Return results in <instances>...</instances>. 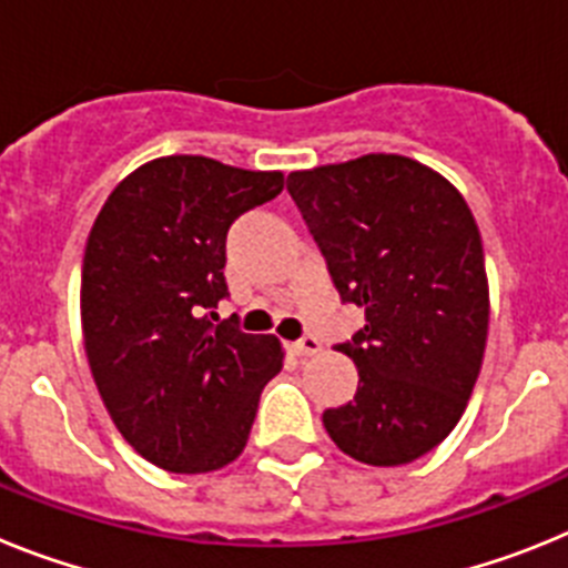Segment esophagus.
<instances>
[{
  "label": "esophagus",
  "mask_w": 568,
  "mask_h": 568,
  "mask_svg": "<svg viewBox=\"0 0 568 568\" xmlns=\"http://www.w3.org/2000/svg\"><path fill=\"white\" fill-rule=\"evenodd\" d=\"M290 349H293L298 358H310V355H318L321 353V341L315 338V335H304L301 341H295V344H290Z\"/></svg>",
  "instance_id": "obj_1"
}]
</instances>
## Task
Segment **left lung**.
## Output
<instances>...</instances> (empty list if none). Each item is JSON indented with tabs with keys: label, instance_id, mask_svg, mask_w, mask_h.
Returning <instances> with one entry per match:
<instances>
[{
	"label": "left lung",
	"instance_id": "1",
	"mask_svg": "<svg viewBox=\"0 0 568 568\" xmlns=\"http://www.w3.org/2000/svg\"><path fill=\"white\" fill-rule=\"evenodd\" d=\"M341 298L366 324L338 349L358 366L355 400L327 409L341 453L413 464L453 433L484 364L489 281L464 195L433 168L366 153L287 175Z\"/></svg>",
	"mask_w": 568,
	"mask_h": 568
}]
</instances>
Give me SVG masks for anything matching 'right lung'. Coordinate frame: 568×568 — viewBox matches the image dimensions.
<instances>
[{"instance_id":"right-lung-1","label":"right lung","mask_w":568,"mask_h":568,"mask_svg":"<svg viewBox=\"0 0 568 568\" xmlns=\"http://www.w3.org/2000/svg\"><path fill=\"white\" fill-rule=\"evenodd\" d=\"M281 187V170L162 155L124 175L90 227L82 264L90 373L115 429L159 469L202 475L233 464L261 389L284 366L275 335L207 318L227 295L230 224Z\"/></svg>"}]
</instances>
